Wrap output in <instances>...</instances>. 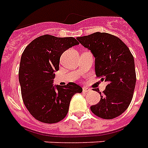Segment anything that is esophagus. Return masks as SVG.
<instances>
[{
  "label": "esophagus",
  "mask_w": 148,
  "mask_h": 148,
  "mask_svg": "<svg viewBox=\"0 0 148 148\" xmlns=\"http://www.w3.org/2000/svg\"><path fill=\"white\" fill-rule=\"evenodd\" d=\"M82 92H84V93H87V92H90V89L88 88H83Z\"/></svg>",
  "instance_id": "esophagus-1"
}]
</instances>
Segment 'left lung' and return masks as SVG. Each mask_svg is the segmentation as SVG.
I'll use <instances>...</instances> for the list:
<instances>
[{
  "label": "left lung",
  "mask_w": 148,
  "mask_h": 148,
  "mask_svg": "<svg viewBox=\"0 0 148 148\" xmlns=\"http://www.w3.org/2000/svg\"><path fill=\"white\" fill-rule=\"evenodd\" d=\"M77 40L95 57V72L101 82H108L100 100L91 106L92 112L101 119L121 115L130 106L135 89L134 58L126 45L114 35L96 32L78 37Z\"/></svg>",
  "instance_id": "obj_1"
}]
</instances>
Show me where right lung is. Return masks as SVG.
Instances as JSON below:
<instances>
[{
	"label": "right lung",
	"mask_w": 148,
	"mask_h": 148,
	"mask_svg": "<svg viewBox=\"0 0 148 148\" xmlns=\"http://www.w3.org/2000/svg\"><path fill=\"white\" fill-rule=\"evenodd\" d=\"M79 45L75 38L42 35L23 52L18 81L23 100L30 114L44 123H56L67 114L72 96L82 88L74 82L53 85L55 72L59 71L60 56L66 50Z\"/></svg>",
	"instance_id": "add662e5"
}]
</instances>
